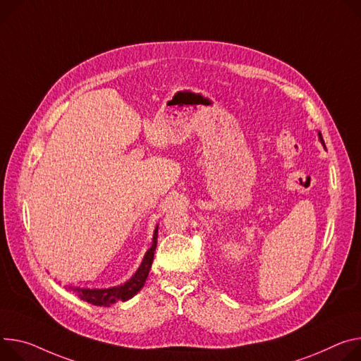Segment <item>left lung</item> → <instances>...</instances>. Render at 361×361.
<instances>
[{"label":"left lung","mask_w":361,"mask_h":361,"mask_svg":"<svg viewBox=\"0 0 361 361\" xmlns=\"http://www.w3.org/2000/svg\"><path fill=\"white\" fill-rule=\"evenodd\" d=\"M318 138H319V142L324 145V141H322V137H321V133H318Z\"/></svg>","instance_id":"8db88e82"}]
</instances>
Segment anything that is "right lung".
<instances>
[{"label": "right lung", "mask_w": 361, "mask_h": 361, "mask_svg": "<svg viewBox=\"0 0 361 361\" xmlns=\"http://www.w3.org/2000/svg\"><path fill=\"white\" fill-rule=\"evenodd\" d=\"M157 238H158V226L155 227L154 235H152V245L145 252L140 268L126 282L116 286L101 288V289L99 288L90 289V288H80V286H69L68 289L76 292L80 300L97 307H111L118 301H128L133 297H135V295L142 289L148 278L152 260H154V252L157 247Z\"/></svg>", "instance_id": "right-lung-1"}]
</instances>
